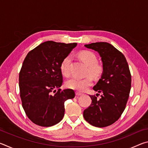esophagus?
Wrapping results in <instances>:
<instances>
[{
	"label": "esophagus",
	"instance_id": "1",
	"mask_svg": "<svg viewBox=\"0 0 148 148\" xmlns=\"http://www.w3.org/2000/svg\"><path fill=\"white\" fill-rule=\"evenodd\" d=\"M76 95H77V96H81V95H82L83 94L82 93V92H76Z\"/></svg>",
	"mask_w": 148,
	"mask_h": 148
}]
</instances>
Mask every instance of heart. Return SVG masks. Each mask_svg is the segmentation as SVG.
<instances>
[{"label": "heart", "instance_id": "obj_1", "mask_svg": "<svg viewBox=\"0 0 148 148\" xmlns=\"http://www.w3.org/2000/svg\"><path fill=\"white\" fill-rule=\"evenodd\" d=\"M79 56L82 61L89 66L87 71V74L89 75L84 78H77V77H72V78L67 80L66 82V86L69 89L76 90L77 91H84L91 86L92 84V77L98 78L101 76L103 72V66L97 62V57L93 52L90 51H82L79 54ZM72 61V57L67 56L62 60L60 64V69L61 73L64 76L68 77L71 75V62ZM91 76H90V75Z\"/></svg>", "mask_w": 148, "mask_h": 148}]
</instances>
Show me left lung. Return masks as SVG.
Instances as JSON below:
<instances>
[{
    "instance_id": "left-lung-1",
    "label": "left lung",
    "mask_w": 148,
    "mask_h": 148,
    "mask_svg": "<svg viewBox=\"0 0 148 148\" xmlns=\"http://www.w3.org/2000/svg\"><path fill=\"white\" fill-rule=\"evenodd\" d=\"M85 47L98 52L104 70L93 87L102 95L100 99L90 95L92 102L84 111V117L92 126L105 127L118 120L126 107L131 88V72L124 55L112 44L95 42Z\"/></svg>"
}]
</instances>
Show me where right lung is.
I'll use <instances>...</instances> for the list:
<instances>
[{
  "instance_id": "add662e5",
  "label": "right lung",
  "mask_w": 148,
  "mask_h": 148,
  "mask_svg": "<svg viewBox=\"0 0 148 148\" xmlns=\"http://www.w3.org/2000/svg\"><path fill=\"white\" fill-rule=\"evenodd\" d=\"M76 45L47 41L25 58L19 75L20 97L27 116L34 124L58 123L64 115V102L75 97L74 90L59 89L62 84L60 64Z\"/></svg>"
}]
</instances>
